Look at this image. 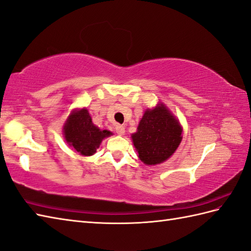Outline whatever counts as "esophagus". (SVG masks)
<instances>
[{"label": "esophagus", "instance_id": "obj_1", "mask_svg": "<svg viewBox=\"0 0 251 251\" xmlns=\"http://www.w3.org/2000/svg\"><path fill=\"white\" fill-rule=\"evenodd\" d=\"M115 130H116V132H117V134H119L120 136L125 134V127L123 126V125H116Z\"/></svg>", "mask_w": 251, "mask_h": 251}]
</instances>
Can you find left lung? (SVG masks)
I'll return each instance as SVG.
<instances>
[{
    "label": "left lung",
    "instance_id": "obj_1",
    "mask_svg": "<svg viewBox=\"0 0 251 251\" xmlns=\"http://www.w3.org/2000/svg\"><path fill=\"white\" fill-rule=\"evenodd\" d=\"M182 127L164 103L148 109L131 135L132 143L140 161L157 165L166 161L177 150L182 140Z\"/></svg>",
    "mask_w": 251,
    "mask_h": 251
}]
</instances>
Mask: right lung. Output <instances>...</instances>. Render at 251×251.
Listing matches in <instances>:
<instances>
[{
  "label": "right lung",
  "instance_id": "right-lung-1",
  "mask_svg": "<svg viewBox=\"0 0 251 251\" xmlns=\"http://www.w3.org/2000/svg\"><path fill=\"white\" fill-rule=\"evenodd\" d=\"M111 135V131L101 130L94 125L86 108L73 110L63 126V136L68 145L84 156L95 154L101 141Z\"/></svg>",
  "mask_w": 251,
  "mask_h": 251
}]
</instances>
